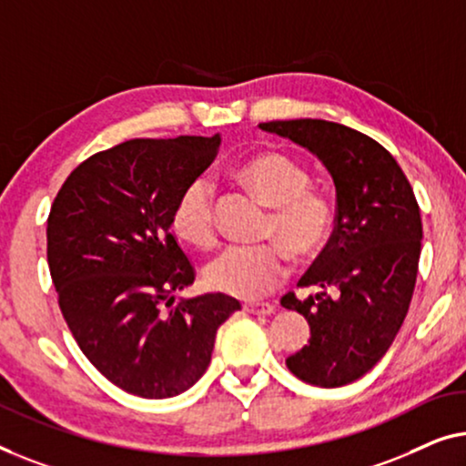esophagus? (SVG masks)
Instances as JSON below:
<instances>
[{
  "instance_id": "obj_1",
  "label": "esophagus",
  "mask_w": 466,
  "mask_h": 466,
  "mask_svg": "<svg viewBox=\"0 0 466 466\" xmlns=\"http://www.w3.org/2000/svg\"><path fill=\"white\" fill-rule=\"evenodd\" d=\"M242 310L248 314H274L277 308L268 301H247V304H242Z\"/></svg>"
}]
</instances>
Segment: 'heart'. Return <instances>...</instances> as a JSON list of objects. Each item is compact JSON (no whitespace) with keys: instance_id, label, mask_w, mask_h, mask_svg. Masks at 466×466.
Returning <instances> with one entry per match:
<instances>
[{"instance_id":"obj_1","label":"heart","mask_w":466,"mask_h":466,"mask_svg":"<svg viewBox=\"0 0 466 466\" xmlns=\"http://www.w3.org/2000/svg\"><path fill=\"white\" fill-rule=\"evenodd\" d=\"M238 179L272 208L264 245H232L208 261L205 279L215 291L240 299H259L277 289L289 274V255L310 259L323 251L336 228V202L323 189L310 187L301 162L280 152H259L236 168ZM177 236L194 247L218 240L213 183L198 177L183 187L170 215Z\"/></svg>"}]
</instances>
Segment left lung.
<instances>
[{
	"instance_id": "left-lung-1",
	"label": "left lung",
	"mask_w": 466,
	"mask_h": 466,
	"mask_svg": "<svg viewBox=\"0 0 466 466\" xmlns=\"http://www.w3.org/2000/svg\"><path fill=\"white\" fill-rule=\"evenodd\" d=\"M261 130L317 154L336 183V228L299 287L320 293L280 299L310 325V339L287 359L293 376L336 389L365 376L390 349L414 296L420 207L390 152L344 124L274 120Z\"/></svg>"
}]
</instances>
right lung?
<instances>
[{
    "instance_id": "right-lung-1",
    "label": "right lung",
    "mask_w": 466,
    "mask_h": 466,
    "mask_svg": "<svg viewBox=\"0 0 466 466\" xmlns=\"http://www.w3.org/2000/svg\"><path fill=\"white\" fill-rule=\"evenodd\" d=\"M219 143V135L124 141L71 170L50 207L58 308L88 361L130 395L167 399L198 382L218 327L240 310L224 293L173 298L196 270L170 215Z\"/></svg>"
}]
</instances>
